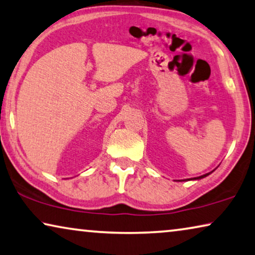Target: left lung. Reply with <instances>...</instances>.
<instances>
[{
    "mask_svg": "<svg viewBox=\"0 0 255 255\" xmlns=\"http://www.w3.org/2000/svg\"><path fill=\"white\" fill-rule=\"evenodd\" d=\"M210 174H211V173H208V174H205V175H201V176H199V177H197V178H203V177H205V176L210 175ZM195 180H196V178H195Z\"/></svg>",
    "mask_w": 255,
    "mask_h": 255,
    "instance_id": "8db88e82",
    "label": "left lung"
}]
</instances>
